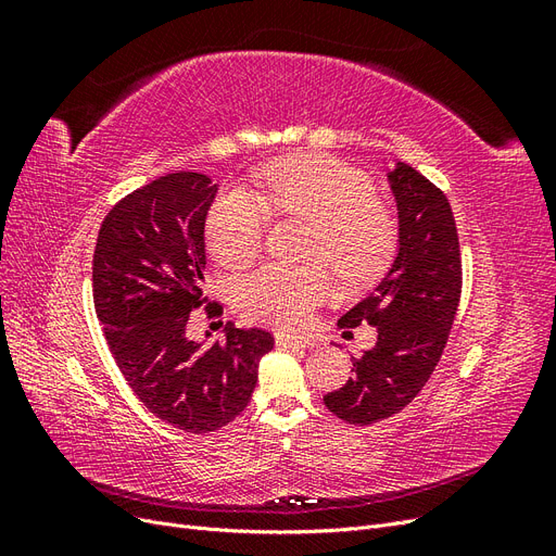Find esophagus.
<instances>
[{
    "instance_id": "34e87169",
    "label": "esophagus",
    "mask_w": 556,
    "mask_h": 556,
    "mask_svg": "<svg viewBox=\"0 0 556 556\" xmlns=\"http://www.w3.org/2000/svg\"><path fill=\"white\" fill-rule=\"evenodd\" d=\"M276 345L280 348H308L311 343L306 339H301V336H292V333H276Z\"/></svg>"
}]
</instances>
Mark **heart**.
Returning <instances> with one entry per match:
<instances>
[{
	"instance_id": "heart-1",
	"label": "heart",
	"mask_w": 556,
	"mask_h": 556,
	"mask_svg": "<svg viewBox=\"0 0 556 556\" xmlns=\"http://www.w3.org/2000/svg\"><path fill=\"white\" fill-rule=\"evenodd\" d=\"M260 198L243 188L215 197L206 215L211 255L237 268L260 255L268 223L266 207L313 223L311 260H327L348 282L374 280L396 248V217L376 197V185L357 166L336 157L296 155L257 174ZM329 294L323 264H268L237 288L241 313L280 329L304 327Z\"/></svg>"
}]
</instances>
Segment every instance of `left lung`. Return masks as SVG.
<instances>
[{
    "mask_svg": "<svg viewBox=\"0 0 556 556\" xmlns=\"http://www.w3.org/2000/svg\"><path fill=\"white\" fill-rule=\"evenodd\" d=\"M399 211V250L371 296L339 325L378 329V341L352 357V376L325 396L348 425H374L403 410L439 364L462 296V252L447 197L413 166L387 174Z\"/></svg>",
    "mask_w": 556,
    "mask_h": 556,
    "instance_id": "obj_1",
    "label": "left lung"
}]
</instances>
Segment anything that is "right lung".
Returning a JSON list of instances; mask_svg holds the SVG:
<instances>
[{
    "instance_id": "add662e5",
    "label": "right lung",
    "mask_w": 556,
    "mask_h": 556,
    "mask_svg": "<svg viewBox=\"0 0 556 556\" xmlns=\"http://www.w3.org/2000/svg\"><path fill=\"white\" fill-rule=\"evenodd\" d=\"M215 192L194 172L143 185L109 211L92 260L94 311L117 368L150 413L190 433L243 413L257 364L274 348L268 331L231 323L211 348L185 333L190 313L208 304L204 225Z\"/></svg>"
}]
</instances>
